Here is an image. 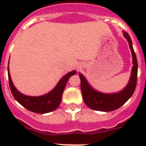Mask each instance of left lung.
Instances as JSON below:
<instances>
[{
  "instance_id": "8db88e82",
  "label": "left lung",
  "mask_w": 146,
  "mask_h": 146,
  "mask_svg": "<svg viewBox=\"0 0 146 146\" xmlns=\"http://www.w3.org/2000/svg\"><path fill=\"white\" fill-rule=\"evenodd\" d=\"M123 36L128 41L132 55V64L131 76L128 84L121 91L113 94H104L96 91L89 84L86 77L80 73L81 92L83 101L91 109L102 112L115 110L124 104L132 96L135 90L137 78V60L132 47V42L130 36L126 32L123 31Z\"/></svg>"
}]
</instances>
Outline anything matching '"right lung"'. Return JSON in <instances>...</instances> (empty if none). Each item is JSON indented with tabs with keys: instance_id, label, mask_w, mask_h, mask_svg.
<instances>
[{
	"instance_id": "add662e5",
	"label": "right lung",
	"mask_w": 146,
	"mask_h": 146,
	"mask_svg": "<svg viewBox=\"0 0 146 146\" xmlns=\"http://www.w3.org/2000/svg\"><path fill=\"white\" fill-rule=\"evenodd\" d=\"M76 73L77 72L75 70H73L65 74L59 80L58 84L55 86V87L52 91L47 94L39 96H30L23 94L15 88L11 80L9 69L8 67L9 83L10 89H11V94L14 98L22 106L26 108L27 110L33 113H41V114L50 113L58 108L61 102L62 95L64 93L67 81L69 80L70 77L76 74Z\"/></svg>"
}]
</instances>
